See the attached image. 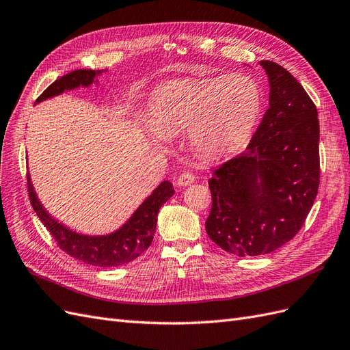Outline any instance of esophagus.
I'll list each match as a JSON object with an SVG mask.
<instances>
[{"mask_svg":"<svg viewBox=\"0 0 350 350\" xmlns=\"http://www.w3.org/2000/svg\"><path fill=\"white\" fill-rule=\"evenodd\" d=\"M194 181H196L194 174L189 172V171H184L181 175L178 176L176 184H178V185H183V187H187V185H189V184H193Z\"/></svg>","mask_w":350,"mask_h":350,"instance_id":"34e87169","label":"esophagus"}]
</instances>
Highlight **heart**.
<instances>
[{"mask_svg":"<svg viewBox=\"0 0 350 350\" xmlns=\"http://www.w3.org/2000/svg\"><path fill=\"white\" fill-rule=\"evenodd\" d=\"M264 94L256 77L245 72L208 79H184L159 89L150 105L157 140L189 130L196 149L206 156L238 150L256 129Z\"/></svg>","mask_w":350,"mask_h":350,"instance_id":"b5f03b06","label":"heart"}]
</instances>
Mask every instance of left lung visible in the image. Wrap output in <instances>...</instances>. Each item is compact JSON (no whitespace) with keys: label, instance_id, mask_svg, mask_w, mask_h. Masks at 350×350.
Wrapping results in <instances>:
<instances>
[{"label":"left lung","instance_id":"left-lung-1","mask_svg":"<svg viewBox=\"0 0 350 350\" xmlns=\"http://www.w3.org/2000/svg\"><path fill=\"white\" fill-rule=\"evenodd\" d=\"M270 107L247 149L211 172L206 232L238 257L261 256L291 241L305 224L320 185L319 113L292 74L260 61Z\"/></svg>","mask_w":350,"mask_h":350}]
</instances>
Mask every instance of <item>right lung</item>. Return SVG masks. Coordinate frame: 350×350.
I'll list each match as a JSON object with an SVG mask.
<instances>
[{
  "mask_svg": "<svg viewBox=\"0 0 350 350\" xmlns=\"http://www.w3.org/2000/svg\"><path fill=\"white\" fill-rule=\"evenodd\" d=\"M100 70H76L66 76L59 77L48 86L40 94L36 102L51 96H57L64 90H70L79 86H89L94 77L100 74ZM27 194L31 207L36 211L42 224L49 230L51 237L55 239L57 245L67 252L68 256L83 262L99 267H116L135 260L149 248L153 241V234L157 224V213L166 201L174 196L172 184L163 181L159 185L150 197L135 210V213L126 224L116 230L115 234L107 237H86L80 235L62 226L55 219H52L45 208L42 207L30 178L27 175Z\"/></svg>",
  "mask_w": 350,
  "mask_h": 350,
  "instance_id": "add662e5",
  "label": "right lung"
}]
</instances>
